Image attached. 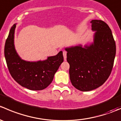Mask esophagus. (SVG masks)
<instances>
[{"label": "esophagus", "mask_w": 121, "mask_h": 121, "mask_svg": "<svg viewBox=\"0 0 121 121\" xmlns=\"http://www.w3.org/2000/svg\"><path fill=\"white\" fill-rule=\"evenodd\" d=\"M63 56H64V60H65L67 58V52H65V51H64V52H63Z\"/></svg>", "instance_id": "34e87169"}]
</instances>
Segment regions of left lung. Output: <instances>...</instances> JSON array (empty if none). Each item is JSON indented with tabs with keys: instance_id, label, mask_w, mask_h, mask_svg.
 <instances>
[{
	"instance_id": "1",
	"label": "left lung",
	"mask_w": 121,
	"mask_h": 121,
	"mask_svg": "<svg viewBox=\"0 0 121 121\" xmlns=\"http://www.w3.org/2000/svg\"><path fill=\"white\" fill-rule=\"evenodd\" d=\"M95 31L93 42L66 47L69 64V78L73 86L81 91L99 87L108 78L112 69L116 45L111 30L101 20H92Z\"/></svg>"
}]
</instances>
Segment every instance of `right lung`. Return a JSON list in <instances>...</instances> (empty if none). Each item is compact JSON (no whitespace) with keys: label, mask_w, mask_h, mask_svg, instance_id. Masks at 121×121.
Listing matches in <instances>:
<instances>
[{"label":"right lung","mask_w":121,"mask_h":121,"mask_svg":"<svg viewBox=\"0 0 121 121\" xmlns=\"http://www.w3.org/2000/svg\"><path fill=\"white\" fill-rule=\"evenodd\" d=\"M16 26L14 24L11 27L4 46V57L9 71L13 79L23 87L35 91L44 90L52 83L55 73L64 61L63 52L43 61L22 60L14 47Z\"/></svg>","instance_id":"1"}]
</instances>
